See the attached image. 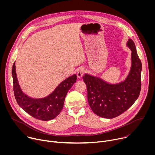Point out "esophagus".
Segmentation results:
<instances>
[{
	"label": "esophagus",
	"instance_id": "1",
	"mask_svg": "<svg viewBox=\"0 0 155 155\" xmlns=\"http://www.w3.org/2000/svg\"><path fill=\"white\" fill-rule=\"evenodd\" d=\"M85 72V69L83 68H81L78 69V71H77V77L78 78H81L83 77L84 73Z\"/></svg>",
	"mask_w": 155,
	"mask_h": 155
}]
</instances>
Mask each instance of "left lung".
I'll return each mask as SVG.
<instances>
[{
  "mask_svg": "<svg viewBox=\"0 0 155 155\" xmlns=\"http://www.w3.org/2000/svg\"><path fill=\"white\" fill-rule=\"evenodd\" d=\"M126 45L131 51V67L123 81L111 84L90 74L83 77L87 86L88 103L92 111L99 117L115 118L126 111L139 96L142 63L132 39L128 40Z\"/></svg>",
  "mask_w": 155,
  "mask_h": 155,
  "instance_id": "obj_1",
  "label": "left lung"
}]
</instances>
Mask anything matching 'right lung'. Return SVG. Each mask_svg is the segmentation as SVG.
Listing matches in <instances>:
<instances>
[{"instance_id":"right-lung-1","label":"right lung","mask_w":155,"mask_h":155,"mask_svg":"<svg viewBox=\"0 0 155 155\" xmlns=\"http://www.w3.org/2000/svg\"><path fill=\"white\" fill-rule=\"evenodd\" d=\"M12 74L14 94L18 104L29 115L42 121L51 120L60 114L66 94L77 80V75L74 74L62 81L48 96L34 99L22 91L16 76L15 62L13 65Z\"/></svg>"}]
</instances>
